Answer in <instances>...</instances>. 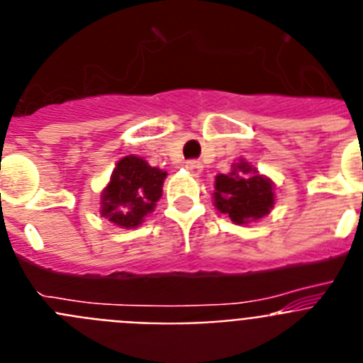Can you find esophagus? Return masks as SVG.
Instances as JSON below:
<instances>
[{
	"label": "esophagus",
	"instance_id": "1",
	"mask_svg": "<svg viewBox=\"0 0 363 363\" xmlns=\"http://www.w3.org/2000/svg\"><path fill=\"white\" fill-rule=\"evenodd\" d=\"M185 169H187V171H191L192 174H198V172L201 171V163L196 162V160H189L187 165H185Z\"/></svg>",
	"mask_w": 363,
	"mask_h": 363
}]
</instances>
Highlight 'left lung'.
I'll return each instance as SVG.
<instances>
[{"label":"left lung","mask_w":363,"mask_h":363,"mask_svg":"<svg viewBox=\"0 0 363 363\" xmlns=\"http://www.w3.org/2000/svg\"><path fill=\"white\" fill-rule=\"evenodd\" d=\"M214 203L234 223H249L269 214L274 205L272 184L256 169L240 162L229 174L216 176Z\"/></svg>","instance_id":"left-lung-1"}]
</instances>
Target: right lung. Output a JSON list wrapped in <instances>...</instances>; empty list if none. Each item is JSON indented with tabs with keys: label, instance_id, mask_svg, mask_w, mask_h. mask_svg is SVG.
<instances>
[{
	"label": "right lung",
	"instance_id": "right-lung-1",
	"mask_svg": "<svg viewBox=\"0 0 363 363\" xmlns=\"http://www.w3.org/2000/svg\"><path fill=\"white\" fill-rule=\"evenodd\" d=\"M167 172L147 165L138 156H125L101 194V216L125 229H134L162 196Z\"/></svg>",
	"mask_w": 363,
	"mask_h": 363
}]
</instances>
